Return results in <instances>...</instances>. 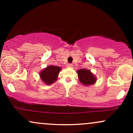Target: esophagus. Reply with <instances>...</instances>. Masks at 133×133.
Returning <instances> with one entry per match:
<instances>
[{
  "instance_id": "esophagus-1",
  "label": "esophagus",
  "mask_w": 133,
  "mask_h": 133,
  "mask_svg": "<svg viewBox=\"0 0 133 133\" xmlns=\"http://www.w3.org/2000/svg\"><path fill=\"white\" fill-rule=\"evenodd\" d=\"M67 67L69 68H73V65L71 64H68V65H67Z\"/></svg>"
}]
</instances>
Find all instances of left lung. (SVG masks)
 <instances>
[{"label": "left lung", "mask_w": 133, "mask_h": 133, "mask_svg": "<svg viewBox=\"0 0 133 133\" xmlns=\"http://www.w3.org/2000/svg\"><path fill=\"white\" fill-rule=\"evenodd\" d=\"M77 73L78 74L79 81L84 86L94 84L97 80L96 77L90 70L81 69L78 70L77 71Z\"/></svg>", "instance_id": "left-lung-1"}]
</instances>
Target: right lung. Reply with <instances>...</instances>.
Returning <instances> with one entry per match:
<instances>
[{
  "instance_id": "obj_1",
  "label": "right lung",
  "mask_w": 133,
  "mask_h": 133,
  "mask_svg": "<svg viewBox=\"0 0 133 133\" xmlns=\"http://www.w3.org/2000/svg\"><path fill=\"white\" fill-rule=\"evenodd\" d=\"M61 68L56 65H49L41 71L40 77L41 80L46 85H50L57 81L59 72Z\"/></svg>"
}]
</instances>
